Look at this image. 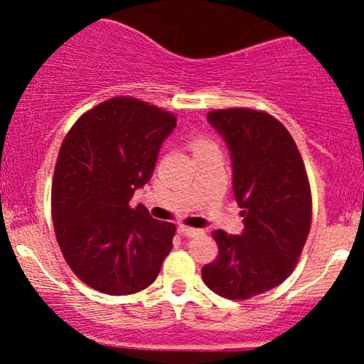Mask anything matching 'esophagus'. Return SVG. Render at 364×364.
<instances>
[{"label":"esophagus","instance_id":"34e87169","mask_svg":"<svg viewBox=\"0 0 364 364\" xmlns=\"http://www.w3.org/2000/svg\"><path fill=\"white\" fill-rule=\"evenodd\" d=\"M178 232L181 236H196V235H202V229H195V228H188L185 224H179L178 225Z\"/></svg>","mask_w":364,"mask_h":364}]
</instances>
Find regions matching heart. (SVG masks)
<instances>
[{"label": "heart", "mask_w": 364, "mask_h": 364, "mask_svg": "<svg viewBox=\"0 0 364 364\" xmlns=\"http://www.w3.org/2000/svg\"><path fill=\"white\" fill-rule=\"evenodd\" d=\"M212 147H215V145L212 144L210 140L203 139V136H195V139H191V141H190V149L193 150V154H198V152H202V150H207Z\"/></svg>", "instance_id": "1"}]
</instances>
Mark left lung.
<instances>
[{"instance_id": "left-lung-1", "label": "left lung", "mask_w": 364, "mask_h": 364, "mask_svg": "<svg viewBox=\"0 0 364 364\" xmlns=\"http://www.w3.org/2000/svg\"><path fill=\"white\" fill-rule=\"evenodd\" d=\"M207 119L231 152L245 229L240 236L212 232L219 255L202 279L225 299H248L282 284L301 257L311 225L310 181L291 133L272 114L231 107Z\"/></svg>"}]
</instances>
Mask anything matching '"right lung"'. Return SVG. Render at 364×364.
I'll return each instance as SVG.
<instances>
[{
  "mask_svg": "<svg viewBox=\"0 0 364 364\" xmlns=\"http://www.w3.org/2000/svg\"><path fill=\"white\" fill-rule=\"evenodd\" d=\"M176 116L135 97H112L77 119L54 168L53 224L73 274L104 294H135L157 279L176 225L129 207L156 168Z\"/></svg>",
  "mask_w": 364,
  "mask_h": 364,
  "instance_id": "add662e5",
  "label": "right lung"
}]
</instances>
